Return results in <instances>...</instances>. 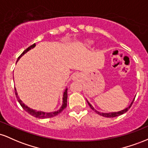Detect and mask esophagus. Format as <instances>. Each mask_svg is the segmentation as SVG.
Instances as JSON below:
<instances>
[{
	"label": "esophagus",
	"instance_id": "1",
	"mask_svg": "<svg viewBox=\"0 0 148 148\" xmlns=\"http://www.w3.org/2000/svg\"><path fill=\"white\" fill-rule=\"evenodd\" d=\"M79 77H80L79 74H78V73H75V74H74L72 76V79L73 81H76V80L79 79Z\"/></svg>",
	"mask_w": 148,
	"mask_h": 148
}]
</instances>
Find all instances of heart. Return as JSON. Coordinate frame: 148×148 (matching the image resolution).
<instances>
[{"instance_id":"1","label":"heart","mask_w":148,"mask_h":148,"mask_svg":"<svg viewBox=\"0 0 148 148\" xmlns=\"http://www.w3.org/2000/svg\"><path fill=\"white\" fill-rule=\"evenodd\" d=\"M93 43H94V42L91 40H87L85 41V45L86 46H91Z\"/></svg>"}]
</instances>
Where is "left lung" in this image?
<instances>
[{"instance_id":"8db88e82","label":"left lung","mask_w":148,"mask_h":148,"mask_svg":"<svg viewBox=\"0 0 148 148\" xmlns=\"http://www.w3.org/2000/svg\"><path fill=\"white\" fill-rule=\"evenodd\" d=\"M134 99H135V97H134V99L132 100V103H130V106H129L128 107H127L126 108H125V109L122 110V111H118V112H111H111H110V113H101V112L97 111V110L95 109V108H94V107H93L92 106V105L90 104V102H89V101H88L87 99H86V101H87V102H88V105H89V106H90V108H92V109L93 110V111H95L96 113H97V114H99V115H101V116L106 117V118H114V117L118 116V115H120L123 114V113H126V112H127V111H128L129 109H130V108L131 107V106H132V103H133Z\"/></svg>"}]
</instances>
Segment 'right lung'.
Listing matches in <instances>:
<instances>
[{
  "mask_svg": "<svg viewBox=\"0 0 148 148\" xmlns=\"http://www.w3.org/2000/svg\"><path fill=\"white\" fill-rule=\"evenodd\" d=\"M36 46L35 44H33V45L30 46L28 48H27L25 50L23 51L22 53L20 55V56L18 58L17 60H16V62H18V60H19L23 56V55H24L25 53H26L27 52L29 51L30 49H33L34 47ZM15 89V95H16V99H17L18 103H20V105H21L22 108H23V109L25 110V111L27 112V113H28L29 114H30L31 115H33V116L35 117V118H42V119H44V118H52V117H54L56 116V115H57L58 114H59V113H60L61 112H62L64 108H66V106H67V88H66L65 90H64V92H63V96H62V106H60V108H59L58 110H57V111H53V112H45V111H37V110H34L33 108H30V107H28V106H26V105L23 102V101H21V99H20V98L18 97V93H17V91H16V88H14Z\"/></svg>",
  "mask_w": 148,
  "mask_h": 148,
  "instance_id": "right-lung-1",
  "label": "right lung"
}]
</instances>
